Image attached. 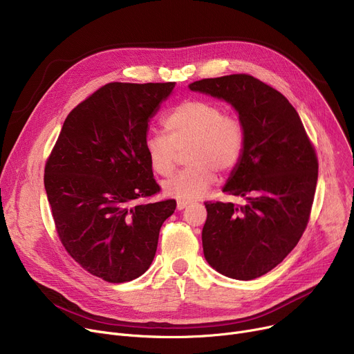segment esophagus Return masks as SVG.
<instances>
[{
    "label": "esophagus",
    "mask_w": 354,
    "mask_h": 354,
    "mask_svg": "<svg viewBox=\"0 0 354 354\" xmlns=\"http://www.w3.org/2000/svg\"><path fill=\"white\" fill-rule=\"evenodd\" d=\"M187 205H189V202H186V201H178L176 207H178V210H183Z\"/></svg>",
    "instance_id": "1"
}]
</instances>
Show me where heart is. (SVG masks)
<instances>
[{"label": "heart", "mask_w": 354, "mask_h": 354, "mask_svg": "<svg viewBox=\"0 0 354 354\" xmlns=\"http://www.w3.org/2000/svg\"><path fill=\"white\" fill-rule=\"evenodd\" d=\"M163 133H148L144 140L151 168L159 176H169L185 149L187 168L163 182L167 196L192 201L206 194L215 182V172L226 174L242 156L245 131L238 118L206 100L178 105L165 120Z\"/></svg>", "instance_id": "obj_1"}]
</instances>
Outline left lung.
<instances>
[{
	"mask_svg": "<svg viewBox=\"0 0 354 354\" xmlns=\"http://www.w3.org/2000/svg\"><path fill=\"white\" fill-rule=\"evenodd\" d=\"M189 89L238 112L245 148L223 192L245 199L206 202V262L216 272L252 280L276 268L308 226L319 163L300 116L272 86L246 74L207 78Z\"/></svg>",
	"mask_w": 354,
	"mask_h": 354,
	"instance_id": "left-lung-1",
	"label": "left lung"
}]
</instances>
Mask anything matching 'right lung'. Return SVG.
I'll return each mask as SVG.
<instances>
[{"label":"right lung","mask_w":354,"mask_h":354,"mask_svg":"<svg viewBox=\"0 0 354 354\" xmlns=\"http://www.w3.org/2000/svg\"><path fill=\"white\" fill-rule=\"evenodd\" d=\"M175 82H111L69 112L46 160L44 185L58 236L86 272L109 283L144 274L174 199L160 191L144 140Z\"/></svg>","instance_id":"obj_1"}]
</instances>
